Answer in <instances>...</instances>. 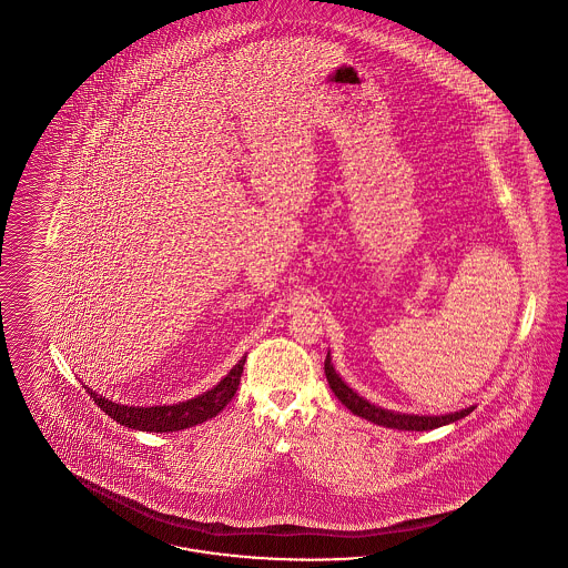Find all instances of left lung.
<instances>
[{
	"label": "left lung",
	"mask_w": 568,
	"mask_h": 568,
	"mask_svg": "<svg viewBox=\"0 0 568 568\" xmlns=\"http://www.w3.org/2000/svg\"><path fill=\"white\" fill-rule=\"evenodd\" d=\"M325 376L327 383L332 386L334 395L341 399L346 408L351 409L353 414L362 416L365 420L374 423V425H383L388 429H399V432H429V429H437L442 425L448 423H456L458 418H465L467 414H471L474 408L460 409L454 414H446V416H412V414H397V412H388V409L372 406L369 402H365L364 397H359L353 388L342 383L341 376L336 374L329 353L325 357Z\"/></svg>",
	"instance_id": "obj_1"
}]
</instances>
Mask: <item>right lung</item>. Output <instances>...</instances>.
<instances>
[{
	"mask_svg": "<svg viewBox=\"0 0 568 568\" xmlns=\"http://www.w3.org/2000/svg\"><path fill=\"white\" fill-rule=\"evenodd\" d=\"M245 359L247 357H243L239 364L234 365L220 385L213 386L211 390H206L190 402H182L175 406L129 408V406L114 404L101 395H94L89 386H84V388L91 393V397L99 408L103 409L110 418H114L115 423H120L129 429L150 433L182 432V429L194 427L199 423L217 416L222 409L226 408L227 404L232 402L236 388L241 385Z\"/></svg>",
	"mask_w": 568,
	"mask_h": 568,
	"instance_id": "right-lung-1",
	"label": "right lung"
}]
</instances>
